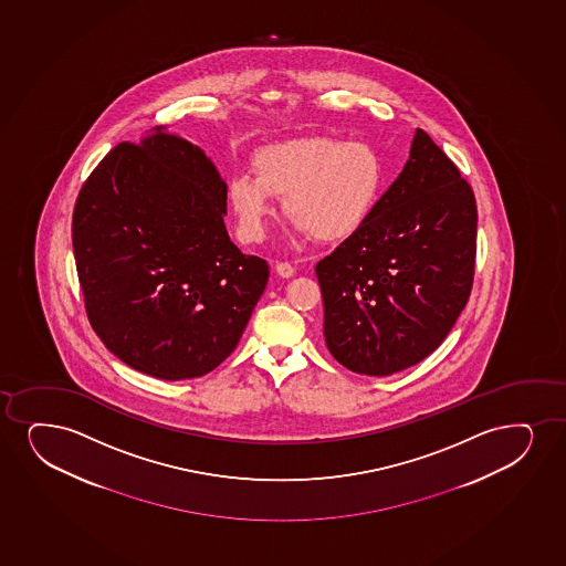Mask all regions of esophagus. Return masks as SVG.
Here are the masks:
<instances>
[{
    "label": "esophagus",
    "instance_id": "1",
    "mask_svg": "<svg viewBox=\"0 0 566 566\" xmlns=\"http://www.w3.org/2000/svg\"><path fill=\"white\" fill-rule=\"evenodd\" d=\"M274 271H276V274L282 276V279H292L293 273H295V269H293L287 261H280V263H276V265H274Z\"/></svg>",
    "mask_w": 566,
    "mask_h": 566
}]
</instances>
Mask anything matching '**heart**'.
Wrapping results in <instances>:
<instances>
[{
	"mask_svg": "<svg viewBox=\"0 0 566 566\" xmlns=\"http://www.w3.org/2000/svg\"><path fill=\"white\" fill-rule=\"evenodd\" d=\"M255 174L244 171L229 182V202L238 234L245 242L265 240L284 199L293 231L316 242H343L363 231L381 200L385 166L376 147L363 140L308 137L258 153Z\"/></svg>",
	"mask_w": 566,
	"mask_h": 566,
	"instance_id": "b5f03b06",
	"label": "heart"
}]
</instances>
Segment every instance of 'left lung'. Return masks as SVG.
Masks as SVG:
<instances>
[{
  "label": "left lung",
  "instance_id": "1",
  "mask_svg": "<svg viewBox=\"0 0 566 566\" xmlns=\"http://www.w3.org/2000/svg\"><path fill=\"white\" fill-rule=\"evenodd\" d=\"M476 202L423 129L363 231L316 265L324 337L356 374L391 376L444 342L473 287Z\"/></svg>",
  "mask_w": 566,
  "mask_h": 566
}]
</instances>
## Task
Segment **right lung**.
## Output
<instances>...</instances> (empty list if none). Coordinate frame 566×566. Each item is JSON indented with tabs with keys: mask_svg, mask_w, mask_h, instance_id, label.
Listing matches in <instances>:
<instances>
[{
	"mask_svg": "<svg viewBox=\"0 0 566 566\" xmlns=\"http://www.w3.org/2000/svg\"><path fill=\"white\" fill-rule=\"evenodd\" d=\"M213 161L156 126L119 143L77 195L72 245L85 311L112 355L168 381L216 370L265 292V259L232 244Z\"/></svg>",
	"mask_w": 566,
	"mask_h": 566,
	"instance_id": "add662e5",
	"label": "right lung"
}]
</instances>
